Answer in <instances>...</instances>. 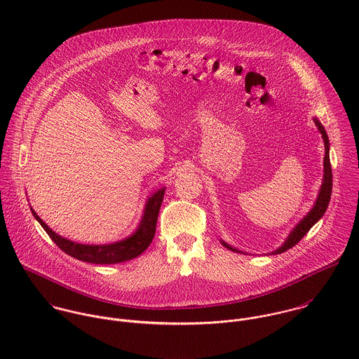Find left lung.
<instances>
[{
  "instance_id": "left-lung-1",
  "label": "left lung",
  "mask_w": 359,
  "mask_h": 359,
  "mask_svg": "<svg viewBox=\"0 0 359 359\" xmlns=\"http://www.w3.org/2000/svg\"><path fill=\"white\" fill-rule=\"evenodd\" d=\"M313 121H315L318 130L320 131L322 138H323V142H325V158H323V167H325L323 170H325V172H323V182H322V187H320V191H319V196H318V199H316V202H315V205L312 207V210L302 219V222L292 231V233L289 235V238H287V241L283 243V246L279 248L278 250L272 252V255H280V253H283V252L292 249L294 245H297V243L307 235V232L312 228V225L325 214V211H326V208H327V205H329V202H330L332 180H333V178H332V165H330V157H329V138H327V134H326L323 126H322L316 118H315ZM222 245H224L226 249L232 250V252H238L236 249L231 248L229 245H226V243H224V242H222ZM239 253H241V252H239Z\"/></svg>"
}]
</instances>
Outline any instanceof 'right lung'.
<instances>
[{"mask_svg": "<svg viewBox=\"0 0 359 359\" xmlns=\"http://www.w3.org/2000/svg\"><path fill=\"white\" fill-rule=\"evenodd\" d=\"M163 196H164V188L157 191L148 201L145 207V214L142 217V221L137 232L133 236L111 245L94 246V245H80V243L70 242L59 236L57 233H55L33 210L32 212L36 217V219L41 224V226L46 229V232L50 235L52 241L56 243V246L66 255L74 257L80 261L93 262V264H117V262L133 259L140 256L141 253H144L149 248V245L154 241L157 215L163 202Z\"/></svg>", "mask_w": 359, "mask_h": 359, "instance_id": "obj_1", "label": "right lung"}]
</instances>
